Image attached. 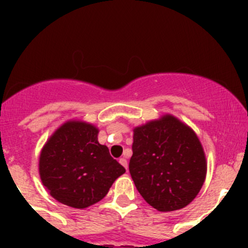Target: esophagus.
Returning <instances> with one entry per match:
<instances>
[{
  "label": "esophagus",
  "mask_w": 248,
  "mask_h": 248,
  "mask_svg": "<svg viewBox=\"0 0 248 248\" xmlns=\"http://www.w3.org/2000/svg\"><path fill=\"white\" fill-rule=\"evenodd\" d=\"M119 163L122 164V165L126 169V170H128V160H126L125 157H120Z\"/></svg>",
  "instance_id": "1"
}]
</instances>
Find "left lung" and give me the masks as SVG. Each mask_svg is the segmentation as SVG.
<instances>
[{
  "instance_id": "left-lung-1",
  "label": "left lung",
  "mask_w": 248,
  "mask_h": 248,
  "mask_svg": "<svg viewBox=\"0 0 248 248\" xmlns=\"http://www.w3.org/2000/svg\"><path fill=\"white\" fill-rule=\"evenodd\" d=\"M131 179L144 200L159 211L189 205L206 176V159L196 134L171 115L134 129Z\"/></svg>"
}]
</instances>
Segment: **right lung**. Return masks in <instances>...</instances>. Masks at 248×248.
<instances>
[{
	"mask_svg": "<svg viewBox=\"0 0 248 248\" xmlns=\"http://www.w3.org/2000/svg\"><path fill=\"white\" fill-rule=\"evenodd\" d=\"M124 166L98 141V129L68 122L54 133L39 157L41 180L59 202L85 209L102 200Z\"/></svg>",
	"mask_w": 248,
	"mask_h": 248,
	"instance_id": "right-lung-1",
	"label": "right lung"
}]
</instances>
